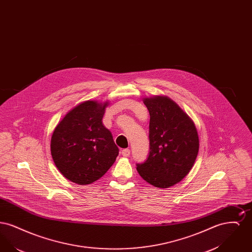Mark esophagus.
Here are the masks:
<instances>
[{"mask_svg": "<svg viewBox=\"0 0 252 252\" xmlns=\"http://www.w3.org/2000/svg\"><path fill=\"white\" fill-rule=\"evenodd\" d=\"M122 155L124 157H128L130 155V150L126 148V149H123L122 150Z\"/></svg>", "mask_w": 252, "mask_h": 252, "instance_id": "obj_1", "label": "esophagus"}]
</instances>
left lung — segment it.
Returning <instances> with one entry per match:
<instances>
[{"instance_id":"obj_1","label":"left lung","mask_w":252,"mask_h":252,"mask_svg":"<svg viewBox=\"0 0 252 252\" xmlns=\"http://www.w3.org/2000/svg\"><path fill=\"white\" fill-rule=\"evenodd\" d=\"M149 111V154L137 171L148 183L168 188L180 182L192 169L199 142L189 116L163 96L144 99Z\"/></svg>"}]
</instances>
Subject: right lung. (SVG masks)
I'll return each instance as SVG.
<instances>
[{"label":"right lung","mask_w":252,"mask_h":252,"mask_svg":"<svg viewBox=\"0 0 252 252\" xmlns=\"http://www.w3.org/2000/svg\"><path fill=\"white\" fill-rule=\"evenodd\" d=\"M107 103L87 101L68 112L57 126L51 153L60 173L86 185L103 177L114 163L119 148L102 119Z\"/></svg>","instance_id":"right-lung-1"}]
</instances>
